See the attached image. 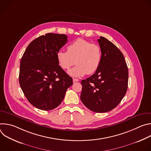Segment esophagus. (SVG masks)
I'll use <instances>...</instances> for the list:
<instances>
[{
  "mask_svg": "<svg viewBox=\"0 0 151 151\" xmlns=\"http://www.w3.org/2000/svg\"><path fill=\"white\" fill-rule=\"evenodd\" d=\"M79 79H76V78H73V82H78Z\"/></svg>",
  "mask_w": 151,
  "mask_h": 151,
  "instance_id": "34e87169",
  "label": "esophagus"
}]
</instances>
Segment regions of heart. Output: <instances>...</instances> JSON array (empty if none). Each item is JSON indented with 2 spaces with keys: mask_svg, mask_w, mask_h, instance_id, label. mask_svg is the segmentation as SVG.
<instances>
[{
  "mask_svg": "<svg viewBox=\"0 0 151 151\" xmlns=\"http://www.w3.org/2000/svg\"><path fill=\"white\" fill-rule=\"evenodd\" d=\"M67 51L60 50L57 58L60 67L68 70L75 63L77 65L69 71L73 77H81L85 74L94 73L99 68L101 59L100 47L91 42L79 38L67 47Z\"/></svg>",
  "mask_w": 151,
  "mask_h": 151,
  "instance_id": "1",
  "label": "heart"
}]
</instances>
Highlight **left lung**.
I'll list each match as a JSON object with an SVG mask.
<instances>
[{
    "label": "left lung",
    "instance_id": "obj_1",
    "mask_svg": "<svg viewBox=\"0 0 151 151\" xmlns=\"http://www.w3.org/2000/svg\"><path fill=\"white\" fill-rule=\"evenodd\" d=\"M98 42L101 61L95 73L81 81V100L91 111L104 113L114 109L125 95L128 70L122 53L113 43L102 36Z\"/></svg>",
    "mask_w": 151,
    "mask_h": 151
}]
</instances>
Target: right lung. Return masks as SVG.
Listing matches in <instances>:
<instances>
[{
    "label": "right lung",
    "mask_w": 151,
    "mask_h": 151,
    "mask_svg": "<svg viewBox=\"0 0 151 151\" xmlns=\"http://www.w3.org/2000/svg\"><path fill=\"white\" fill-rule=\"evenodd\" d=\"M68 42L66 35L49 33L33 40L21 59L19 83L28 101L36 108L58 106L72 78L58 65L57 54Z\"/></svg>",
    "instance_id": "1"
}]
</instances>
